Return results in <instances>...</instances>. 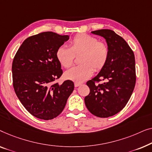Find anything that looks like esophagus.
<instances>
[{"instance_id": "1", "label": "esophagus", "mask_w": 152, "mask_h": 152, "mask_svg": "<svg viewBox=\"0 0 152 152\" xmlns=\"http://www.w3.org/2000/svg\"><path fill=\"white\" fill-rule=\"evenodd\" d=\"M81 85V83H74V86H75V87H78L80 86V85Z\"/></svg>"}]
</instances>
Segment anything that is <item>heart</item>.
Wrapping results in <instances>:
<instances>
[{
	"instance_id": "obj_1",
	"label": "heart",
	"mask_w": 152,
	"mask_h": 152,
	"mask_svg": "<svg viewBox=\"0 0 152 152\" xmlns=\"http://www.w3.org/2000/svg\"><path fill=\"white\" fill-rule=\"evenodd\" d=\"M81 54L79 62L65 73L66 78L76 83H82L92 76L95 72L101 70L106 65L109 57L107 45L98 41L94 36L85 34H77L69 42V48L61 46L56 50V56L65 68L71 67L75 56Z\"/></svg>"
}]
</instances>
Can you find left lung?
I'll list each match as a JSON object with an SVG mask.
<instances>
[{"label":"left lung","instance_id":"8db88e82","mask_svg":"<svg viewBox=\"0 0 152 152\" xmlns=\"http://www.w3.org/2000/svg\"><path fill=\"white\" fill-rule=\"evenodd\" d=\"M91 33L106 40L109 57L98 75L87 82L90 92L85 103L94 116L107 118L121 112L131 97L136 79L135 57L127 42L114 31L99 29ZM101 80L103 83L95 84Z\"/></svg>","mask_w":152,"mask_h":152}]
</instances>
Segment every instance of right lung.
Listing matches in <instances>:
<instances>
[{
    "instance_id": "add662e5",
    "label": "right lung",
    "mask_w": 152,
    "mask_h": 152,
    "mask_svg": "<svg viewBox=\"0 0 152 152\" xmlns=\"http://www.w3.org/2000/svg\"><path fill=\"white\" fill-rule=\"evenodd\" d=\"M68 35L45 31L24 40L12 63L13 86L17 97L31 115L42 120L57 117L73 91L72 80L54 83L63 74L56 50Z\"/></svg>"
}]
</instances>
